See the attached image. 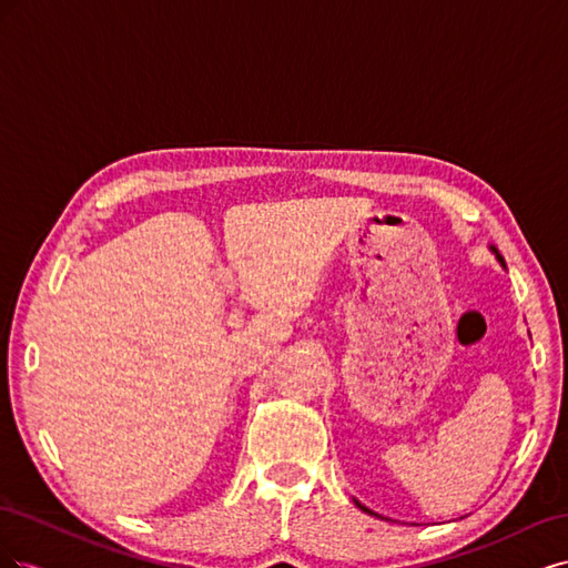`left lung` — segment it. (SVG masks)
I'll return each mask as SVG.
<instances>
[{
    "label": "left lung",
    "mask_w": 568,
    "mask_h": 568,
    "mask_svg": "<svg viewBox=\"0 0 568 568\" xmlns=\"http://www.w3.org/2000/svg\"><path fill=\"white\" fill-rule=\"evenodd\" d=\"M493 253H495V257H497V261H500V263H503V265H505V261H503V255H500V253H497V248H493ZM355 505H357V507H359V509H363V511H367V514H374V511H372V509H367V507H365V505H359V503H357V500H355Z\"/></svg>",
    "instance_id": "1"
}]
</instances>
